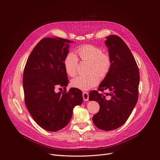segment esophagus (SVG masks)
<instances>
[{"mask_svg":"<svg viewBox=\"0 0 160 160\" xmlns=\"http://www.w3.org/2000/svg\"><path fill=\"white\" fill-rule=\"evenodd\" d=\"M83 99L85 101H87L88 100V93L87 92H83Z\"/></svg>","mask_w":160,"mask_h":160,"instance_id":"1","label":"esophagus"}]
</instances>
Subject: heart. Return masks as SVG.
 <instances>
[{
    "label": "heart",
    "mask_w": 160,
    "mask_h": 160,
    "mask_svg": "<svg viewBox=\"0 0 160 160\" xmlns=\"http://www.w3.org/2000/svg\"><path fill=\"white\" fill-rule=\"evenodd\" d=\"M77 53L82 61L90 63L87 76H78L73 78L71 84L73 87L82 90H87L96 87L99 82V78H104L109 73L111 66V59L102 50L91 45H84L78 48ZM78 59L73 52L68 53L64 61L66 73L71 77L77 73Z\"/></svg>",
    "instance_id": "heart-1"
}]
</instances>
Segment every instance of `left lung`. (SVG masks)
<instances>
[{"label":"left lung","mask_w":160,"mask_h":160,"mask_svg":"<svg viewBox=\"0 0 160 160\" xmlns=\"http://www.w3.org/2000/svg\"><path fill=\"white\" fill-rule=\"evenodd\" d=\"M105 43L111 59L110 70L98 90L90 91L89 100L97 101L99 111L93 117L94 125L106 131L117 129L130 117L139 97V72L133 54L124 41L117 35L106 37ZM110 91L105 95L99 90Z\"/></svg>","instance_id":"left-lung-1"}]
</instances>
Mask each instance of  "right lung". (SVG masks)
I'll list each match as a JSON object with an SVG mask.
<instances>
[{"instance_id": "add662e5", "label": "right lung", "mask_w": 160, "mask_h": 160, "mask_svg": "<svg viewBox=\"0 0 160 160\" xmlns=\"http://www.w3.org/2000/svg\"><path fill=\"white\" fill-rule=\"evenodd\" d=\"M73 41L59 37L42 39L30 54L23 72L25 102L35 122L56 132L70 122L73 109L83 102L82 91L71 88L56 93L55 88L68 84L64 61Z\"/></svg>"}]
</instances>
